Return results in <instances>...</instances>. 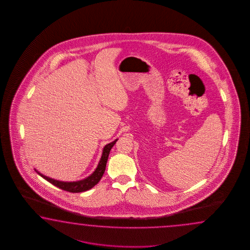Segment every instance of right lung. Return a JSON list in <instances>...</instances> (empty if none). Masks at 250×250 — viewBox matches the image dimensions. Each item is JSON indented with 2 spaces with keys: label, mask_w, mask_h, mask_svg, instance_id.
Wrapping results in <instances>:
<instances>
[{
  "label": "right lung",
  "mask_w": 250,
  "mask_h": 250,
  "mask_svg": "<svg viewBox=\"0 0 250 250\" xmlns=\"http://www.w3.org/2000/svg\"><path fill=\"white\" fill-rule=\"evenodd\" d=\"M117 139L114 140L112 143L108 144L104 148L103 150V154H102L101 160L99 162V165L97 166L96 170L94 171V173L92 175L89 176L88 178H86L85 180L82 181H76V182H63V181H55L51 178H48L46 176L42 175L39 171L37 170L36 171L38 172L39 175L42 177L44 180L49 181L50 183H52L54 186L57 187L61 189H63L65 191L71 192V193H79V192L86 191L88 189L92 188L93 187L96 185L99 181L101 180L102 177L104 173L105 167H106L107 160L109 157L110 151L112 149V146H114V144L116 143Z\"/></svg>",
  "instance_id": "right-lung-1"
}]
</instances>
